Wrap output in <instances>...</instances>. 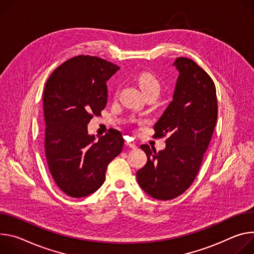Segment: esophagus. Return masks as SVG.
I'll use <instances>...</instances> for the list:
<instances>
[{
  "label": "esophagus",
  "instance_id": "1",
  "mask_svg": "<svg viewBox=\"0 0 254 254\" xmlns=\"http://www.w3.org/2000/svg\"><path fill=\"white\" fill-rule=\"evenodd\" d=\"M125 145H126V146H129V147L132 148V149H134V148L137 147L136 143H134V142H129V141H125Z\"/></svg>",
  "mask_w": 254,
  "mask_h": 254
}]
</instances>
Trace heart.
<instances>
[{"mask_svg":"<svg viewBox=\"0 0 254 254\" xmlns=\"http://www.w3.org/2000/svg\"><path fill=\"white\" fill-rule=\"evenodd\" d=\"M137 81L140 88L142 89L143 93H159L160 90V82L155 75L149 72H142L137 76Z\"/></svg>","mask_w":254,"mask_h":254,"instance_id":"1","label":"heart"}]
</instances>
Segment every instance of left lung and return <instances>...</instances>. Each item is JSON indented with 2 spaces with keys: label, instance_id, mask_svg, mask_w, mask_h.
<instances>
[{
  "label": "left lung",
  "instance_id": "left-lung-1",
  "mask_svg": "<svg viewBox=\"0 0 254 254\" xmlns=\"http://www.w3.org/2000/svg\"><path fill=\"white\" fill-rule=\"evenodd\" d=\"M179 72L171 104L154 124V137L167 136L165 148L141 149L146 164L136 179L156 200L177 198L192 184L209 146L217 122V96L210 75L193 61L179 58L173 64Z\"/></svg>",
  "mask_w": 254,
  "mask_h": 254
}]
</instances>
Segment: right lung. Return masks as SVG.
Returning a JSON list of instances; mask_svg holds the SVG:
<instances>
[{"mask_svg": "<svg viewBox=\"0 0 254 254\" xmlns=\"http://www.w3.org/2000/svg\"><path fill=\"white\" fill-rule=\"evenodd\" d=\"M119 67L105 60L78 55L56 68L43 94L45 155L59 188L72 198H83L101 188L108 164L124 144L120 131L96 140L88 131L94 115L107 104V80Z\"/></svg>", "mask_w": 254, "mask_h": 254, "instance_id": "obj_1", "label": "right lung"}]
</instances>
